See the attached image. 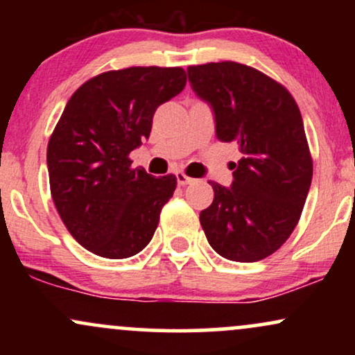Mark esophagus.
<instances>
[{
	"instance_id": "34e87169",
	"label": "esophagus",
	"mask_w": 355,
	"mask_h": 355,
	"mask_svg": "<svg viewBox=\"0 0 355 355\" xmlns=\"http://www.w3.org/2000/svg\"><path fill=\"white\" fill-rule=\"evenodd\" d=\"M175 175H177V182H178V185H182V187H183V185H189V183L193 182V178H190L189 175L183 173V172H177Z\"/></svg>"
}]
</instances>
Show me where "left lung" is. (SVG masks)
<instances>
[{
    "instance_id": "1",
    "label": "left lung",
    "mask_w": 355,
    "mask_h": 355,
    "mask_svg": "<svg viewBox=\"0 0 355 355\" xmlns=\"http://www.w3.org/2000/svg\"><path fill=\"white\" fill-rule=\"evenodd\" d=\"M187 73L193 92L214 108L218 140L242 152L230 189L209 182L215 197L200 211L202 229L223 259H266L291 237L311 189L300 110L284 85L247 64L218 61Z\"/></svg>"
}]
</instances>
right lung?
I'll use <instances>...</instances> for the list:
<instances>
[{"label": "right lung", "mask_w": 355, "mask_h": 355, "mask_svg": "<svg viewBox=\"0 0 355 355\" xmlns=\"http://www.w3.org/2000/svg\"><path fill=\"white\" fill-rule=\"evenodd\" d=\"M185 83L180 67H130L93 76L68 100L48 141L50 190L64 227L92 254L126 259L152 240L177 177L133 168L130 152Z\"/></svg>", "instance_id": "obj_1"}]
</instances>
